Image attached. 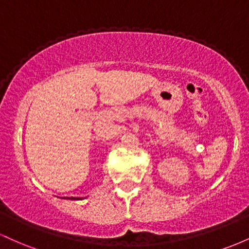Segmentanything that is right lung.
<instances>
[{
	"label": "right lung",
	"instance_id": "1",
	"mask_svg": "<svg viewBox=\"0 0 249 249\" xmlns=\"http://www.w3.org/2000/svg\"><path fill=\"white\" fill-rule=\"evenodd\" d=\"M71 199H78V198H71Z\"/></svg>",
	"mask_w": 249,
	"mask_h": 249
}]
</instances>
